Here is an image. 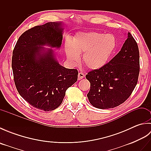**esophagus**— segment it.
<instances>
[{"mask_svg": "<svg viewBox=\"0 0 151 151\" xmlns=\"http://www.w3.org/2000/svg\"><path fill=\"white\" fill-rule=\"evenodd\" d=\"M78 80H81V79H82L85 76V75L83 73H81V72H80L79 73H78Z\"/></svg>", "mask_w": 151, "mask_h": 151, "instance_id": "34e87169", "label": "esophagus"}]
</instances>
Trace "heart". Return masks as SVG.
I'll list each match as a JSON object with an SVG mask.
<instances>
[{
    "label": "heart",
    "instance_id": "b5f03b06",
    "mask_svg": "<svg viewBox=\"0 0 151 151\" xmlns=\"http://www.w3.org/2000/svg\"><path fill=\"white\" fill-rule=\"evenodd\" d=\"M115 47V40L110 34L97 32L79 33L73 41H67L65 53L73 63L79 62L83 54V62L90 69H99L107 63Z\"/></svg>",
    "mask_w": 151,
    "mask_h": 151
}]
</instances>
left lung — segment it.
Listing matches in <instances>:
<instances>
[{
    "label": "left lung",
    "mask_w": 151,
    "mask_h": 151,
    "mask_svg": "<svg viewBox=\"0 0 151 151\" xmlns=\"http://www.w3.org/2000/svg\"><path fill=\"white\" fill-rule=\"evenodd\" d=\"M139 52L136 40L127 34L121 50L110 62L99 69L88 73L90 82L87 96L94 107L113 108L127 100L138 81Z\"/></svg>",
    "instance_id": "8db88e82"
}]
</instances>
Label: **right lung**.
Segmentation results:
<instances>
[{"label": "right lung", "instance_id": "obj_1", "mask_svg": "<svg viewBox=\"0 0 151 151\" xmlns=\"http://www.w3.org/2000/svg\"><path fill=\"white\" fill-rule=\"evenodd\" d=\"M61 25L50 22L30 28L19 37L13 50L12 67L19 93L33 107L45 111L58 107L67 89L78 79L77 69L60 65L52 50L41 47L61 46Z\"/></svg>", "mask_w": 151, "mask_h": 151}]
</instances>
